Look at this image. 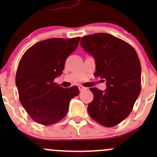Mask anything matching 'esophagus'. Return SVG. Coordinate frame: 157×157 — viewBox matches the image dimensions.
I'll return each mask as SVG.
<instances>
[{
    "mask_svg": "<svg viewBox=\"0 0 157 157\" xmlns=\"http://www.w3.org/2000/svg\"><path fill=\"white\" fill-rule=\"evenodd\" d=\"M79 90H80V91H83V90H86V87H84L83 86H82V85H80V86H78Z\"/></svg>",
    "mask_w": 157,
    "mask_h": 157,
    "instance_id": "1",
    "label": "esophagus"
}]
</instances>
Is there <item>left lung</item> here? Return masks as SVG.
Here are the masks:
<instances>
[{"mask_svg": "<svg viewBox=\"0 0 157 157\" xmlns=\"http://www.w3.org/2000/svg\"><path fill=\"white\" fill-rule=\"evenodd\" d=\"M96 61V77L106 80V90L90 88L93 99L89 115L105 127H113L132 111L141 90V66L138 55L128 42L108 33L84 36L80 42Z\"/></svg>", "mask_w": 157, "mask_h": 157, "instance_id": "left-lung-1", "label": "left lung"}]
</instances>
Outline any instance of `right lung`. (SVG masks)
<instances>
[{"label":"right lung","instance_id":"right-lung-1","mask_svg":"<svg viewBox=\"0 0 157 157\" xmlns=\"http://www.w3.org/2000/svg\"><path fill=\"white\" fill-rule=\"evenodd\" d=\"M80 37L53 38L37 42L23 54L16 74L20 103L36 122L50 125L67 115L70 101L80 93L77 86L63 88L54 82Z\"/></svg>","mask_w":157,"mask_h":157}]
</instances>
